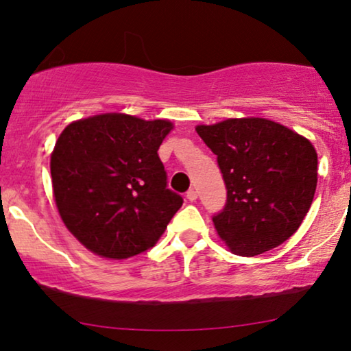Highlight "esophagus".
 I'll return each mask as SVG.
<instances>
[{"instance_id":"1","label":"esophagus","mask_w":351,"mask_h":351,"mask_svg":"<svg viewBox=\"0 0 351 351\" xmlns=\"http://www.w3.org/2000/svg\"><path fill=\"white\" fill-rule=\"evenodd\" d=\"M196 198H198V193H196L193 189H190L189 191H186V199L193 203V201H196Z\"/></svg>"}]
</instances>
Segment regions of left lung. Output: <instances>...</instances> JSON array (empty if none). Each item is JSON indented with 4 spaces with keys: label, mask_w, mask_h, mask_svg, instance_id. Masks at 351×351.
I'll return each mask as SVG.
<instances>
[{
    "label": "left lung",
    "mask_w": 351,
    "mask_h": 351,
    "mask_svg": "<svg viewBox=\"0 0 351 351\" xmlns=\"http://www.w3.org/2000/svg\"><path fill=\"white\" fill-rule=\"evenodd\" d=\"M196 132L217 155L227 186V203L213 222L230 251L252 257L291 238L318 182L308 138L265 118H230Z\"/></svg>",
    "instance_id": "8db88e82"
}]
</instances>
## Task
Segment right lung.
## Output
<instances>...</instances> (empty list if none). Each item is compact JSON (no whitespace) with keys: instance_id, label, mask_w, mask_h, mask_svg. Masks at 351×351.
<instances>
[{"instance_id":"right-lung-1","label":"right lung","mask_w":351,"mask_h":351,"mask_svg":"<svg viewBox=\"0 0 351 351\" xmlns=\"http://www.w3.org/2000/svg\"><path fill=\"white\" fill-rule=\"evenodd\" d=\"M166 119L126 113L70 123L51 155L56 206L78 241L105 258H129L153 247L180 209L167 189L158 148L171 132Z\"/></svg>"}]
</instances>
